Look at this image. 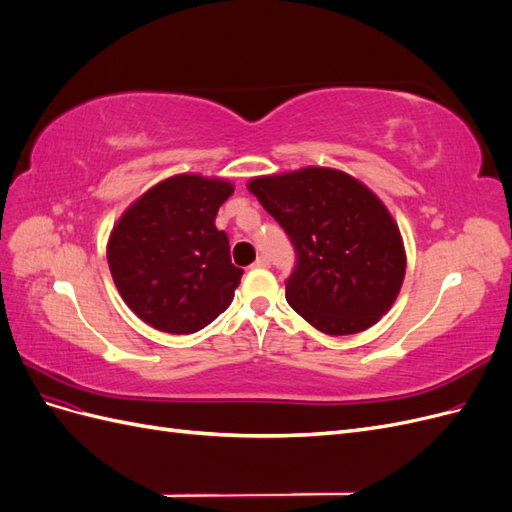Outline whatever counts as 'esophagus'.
I'll use <instances>...</instances> for the list:
<instances>
[{"label": "esophagus", "mask_w": 512, "mask_h": 512, "mask_svg": "<svg viewBox=\"0 0 512 512\" xmlns=\"http://www.w3.org/2000/svg\"><path fill=\"white\" fill-rule=\"evenodd\" d=\"M254 267H269V258L267 256H258L256 262H254Z\"/></svg>", "instance_id": "1"}]
</instances>
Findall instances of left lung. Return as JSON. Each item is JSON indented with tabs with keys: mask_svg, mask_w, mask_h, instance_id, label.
Here are the masks:
<instances>
[{
	"mask_svg": "<svg viewBox=\"0 0 512 512\" xmlns=\"http://www.w3.org/2000/svg\"><path fill=\"white\" fill-rule=\"evenodd\" d=\"M297 252L286 301L327 335L376 324L404 284L406 250L397 222L365 183L307 166L247 183Z\"/></svg>",
	"mask_w": 512,
	"mask_h": 512,
	"instance_id": "8db88e82",
	"label": "left lung"
}]
</instances>
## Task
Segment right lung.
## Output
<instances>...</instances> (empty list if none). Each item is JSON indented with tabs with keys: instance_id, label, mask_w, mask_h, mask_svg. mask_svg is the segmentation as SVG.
<instances>
[{
	"instance_id": "right-lung-1",
	"label": "right lung",
	"mask_w": 512,
	"mask_h": 512,
	"mask_svg": "<svg viewBox=\"0 0 512 512\" xmlns=\"http://www.w3.org/2000/svg\"><path fill=\"white\" fill-rule=\"evenodd\" d=\"M235 192L218 177L175 175L123 211L106 245L121 299L149 327L190 335L230 305L243 269L232 265L215 215Z\"/></svg>"
}]
</instances>
